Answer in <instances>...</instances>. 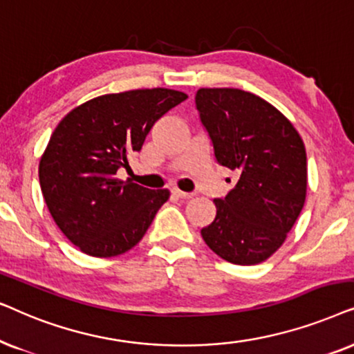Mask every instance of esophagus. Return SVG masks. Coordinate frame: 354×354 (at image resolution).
<instances>
[{
    "label": "esophagus",
    "instance_id": "34e87169",
    "mask_svg": "<svg viewBox=\"0 0 354 354\" xmlns=\"http://www.w3.org/2000/svg\"><path fill=\"white\" fill-rule=\"evenodd\" d=\"M173 194L176 197H180V199H192L194 197V194L192 192H185V191H180L178 187H174L173 189Z\"/></svg>",
    "mask_w": 354,
    "mask_h": 354
}]
</instances>
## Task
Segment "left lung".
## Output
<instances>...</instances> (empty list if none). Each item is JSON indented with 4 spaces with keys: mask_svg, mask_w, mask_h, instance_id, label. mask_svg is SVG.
<instances>
[{
    "mask_svg": "<svg viewBox=\"0 0 354 354\" xmlns=\"http://www.w3.org/2000/svg\"><path fill=\"white\" fill-rule=\"evenodd\" d=\"M196 108L216 162L239 174L201 230L207 246L236 266L267 261L285 243L308 187L304 142L275 106L239 88H199Z\"/></svg>",
    "mask_w": 354,
    "mask_h": 354,
    "instance_id": "1",
    "label": "left lung"
}]
</instances>
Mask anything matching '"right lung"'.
<instances>
[{
    "mask_svg": "<svg viewBox=\"0 0 354 354\" xmlns=\"http://www.w3.org/2000/svg\"><path fill=\"white\" fill-rule=\"evenodd\" d=\"M187 98L171 88H139L92 98L71 110L51 134L39 165L51 216L74 246L93 257L138 244L168 189L118 180L155 121Z\"/></svg>",
    "mask_w": 354,
    "mask_h": 354,
    "instance_id": "1",
    "label": "right lung"
}]
</instances>
